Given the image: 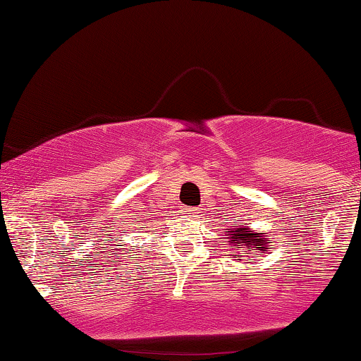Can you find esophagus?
<instances>
[{"instance_id":"1","label":"esophagus","mask_w":361,"mask_h":361,"mask_svg":"<svg viewBox=\"0 0 361 361\" xmlns=\"http://www.w3.org/2000/svg\"><path fill=\"white\" fill-rule=\"evenodd\" d=\"M184 214H188L189 218H197L199 216V211L196 209V207H184V211H182Z\"/></svg>"}]
</instances>
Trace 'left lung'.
I'll return each instance as SVG.
<instances>
[{"instance_id":"left-lung-1","label":"left lung","mask_w":361,"mask_h":361,"mask_svg":"<svg viewBox=\"0 0 361 361\" xmlns=\"http://www.w3.org/2000/svg\"><path fill=\"white\" fill-rule=\"evenodd\" d=\"M230 243L236 248H250L255 250V253L262 255L267 252V245L270 243L269 238H265V233H255L250 231L248 228H236V230L230 231L228 236ZM233 257H243V255H233Z\"/></svg>"}]
</instances>
